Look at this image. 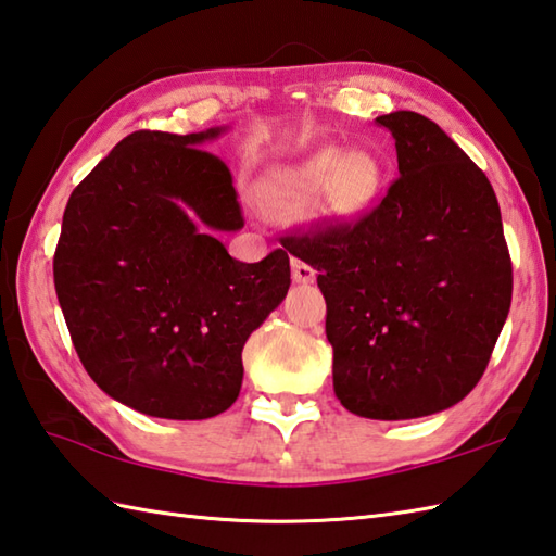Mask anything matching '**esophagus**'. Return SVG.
I'll return each instance as SVG.
<instances>
[{
  "label": "esophagus",
  "instance_id": "34e87169",
  "mask_svg": "<svg viewBox=\"0 0 556 556\" xmlns=\"http://www.w3.org/2000/svg\"><path fill=\"white\" fill-rule=\"evenodd\" d=\"M316 278V270L309 266L300 262V258H292V280L294 282H314Z\"/></svg>",
  "mask_w": 556,
  "mask_h": 556
}]
</instances>
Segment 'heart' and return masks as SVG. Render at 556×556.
Here are the masks:
<instances>
[{
  "label": "heart",
  "instance_id": "obj_1",
  "mask_svg": "<svg viewBox=\"0 0 556 556\" xmlns=\"http://www.w3.org/2000/svg\"><path fill=\"white\" fill-rule=\"evenodd\" d=\"M381 177V165L369 153H345L336 146H324L307 161L268 173L258 197L268 213L294 218L314 208L326 194L331 213L355 218L377 199Z\"/></svg>",
  "mask_w": 556,
  "mask_h": 556
}]
</instances>
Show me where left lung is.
Here are the masks:
<instances>
[{
	"label": "left lung",
	"instance_id": "1",
	"mask_svg": "<svg viewBox=\"0 0 556 556\" xmlns=\"http://www.w3.org/2000/svg\"><path fill=\"white\" fill-rule=\"evenodd\" d=\"M377 124L399 153L387 197L282 247L319 270L338 401L369 420H413L482 379L514 274L494 189L460 146L410 110Z\"/></svg>",
	"mask_w": 556,
	"mask_h": 556
}]
</instances>
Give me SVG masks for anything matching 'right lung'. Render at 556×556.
Segmentation results:
<instances>
[{
	"mask_svg": "<svg viewBox=\"0 0 556 556\" xmlns=\"http://www.w3.org/2000/svg\"><path fill=\"white\" fill-rule=\"evenodd\" d=\"M199 134L134 131L78 185L54 249V290L88 377L165 420H206L242 389V348L290 288V256L228 254L244 225L232 175Z\"/></svg>",
	"mask_w": 556,
	"mask_h": 556,
	"instance_id": "add662e5",
	"label": "right lung"
}]
</instances>
